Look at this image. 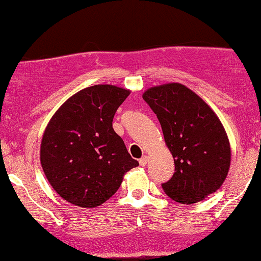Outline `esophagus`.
<instances>
[{
    "label": "esophagus",
    "instance_id": "1",
    "mask_svg": "<svg viewBox=\"0 0 261 261\" xmlns=\"http://www.w3.org/2000/svg\"><path fill=\"white\" fill-rule=\"evenodd\" d=\"M147 163H148V156H147V155H144L140 159V165L141 166H146Z\"/></svg>",
    "mask_w": 261,
    "mask_h": 261
}]
</instances>
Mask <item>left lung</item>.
Here are the masks:
<instances>
[{"instance_id": "1", "label": "left lung", "mask_w": 261, "mask_h": 261, "mask_svg": "<svg viewBox=\"0 0 261 261\" xmlns=\"http://www.w3.org/2000/svg\"><path fill=\"white\" fill-rule=\"evenodd\" d=\"M143 99L156 114L175 163L164 192L181 204L200 202L224 184L231 147L220 119L192 90L170 83L144 91Z\"/></svg>"}]
</instances>
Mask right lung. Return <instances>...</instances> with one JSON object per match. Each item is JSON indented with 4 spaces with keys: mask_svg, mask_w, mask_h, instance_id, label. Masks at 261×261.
Instances as JSON below:
<instances>
[{
    "mask_svg": "<svg viewBox=\"0 0 261 261\" xmlns=\"http://www.w3.org/2000/svg\"><path fill=\"white\" fill-rule=\"evenodd\" d=\"M130 90L95 85L65 100L43 133L40 162L47 180L63 199L95 208L139 166L113 128V118Z\"/></svg>",
    "mask_w": 261,
    "mask_h": 261,
    "instance_id": "add662e5",
    "label": "right lung"
}]
</instances>
